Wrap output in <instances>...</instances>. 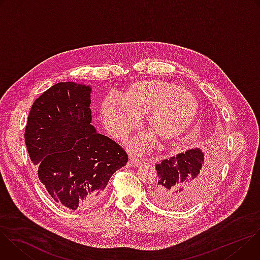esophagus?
Segmentation results:
<instances>
[{
  "mask_svg": "<svg viewBox=\"0 0 260 260\" xmlns=\"http://www.w3.org/2000/svg\"><path fill=\"white\" fill-rule=\"evenodd\" d=\"M140 164H141V160H139L138 158H135V157H131L128 162H127V166L129 168H135V167L140 166Z\"/></svg>",
  "mask_w": 260,
  "mask_h": 260,
  "instance_id": "34e87169",
  "label": "esophagus"
}]
</instances>
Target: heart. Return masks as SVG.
Returning a JSON list of instances; mask_svg holds the SVG:
<instances>
[{"label":"heart","mask_w":260,"mask_h":260,"mask_svg":"<svg viewBox=\"0 0 260 260\" xmlns=\"http://www.w3.org/2000/svg\"><path fill=\"white\" fill-rule=\"evenodd\" d=\"M198 113L194 96L175 84L160 80H144L129 86L124 98L108 95L102 105L104 123L117 140H124L138 126L139 117L146 114V124L162 141L180 137L192 123ZM132 147L136 151L150 149L151 139L142 136Z\"/></svg>","instance_id":"obj_1"}]
</instances>
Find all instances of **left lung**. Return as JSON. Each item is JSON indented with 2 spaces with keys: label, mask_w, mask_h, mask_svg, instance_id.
<instances>
[{
  "label": "left lung",
  "mask_w": 260,
  "mask_h": 260,
  "mask_svg": "<svg viewBox=\"0 0 260 260\" xmlns=\"http://www.w3.org/2000/svg\"><path fill=\"white\" fill-rule=\"evenodd\" d=\"M155 169L158 180L151 193L153 202L164 208H185L210 190L220 162L215 156L206 157L196 148L164 159Z\"/></svg>",
  "instance_id": "8db88e82"
}]
</instances>
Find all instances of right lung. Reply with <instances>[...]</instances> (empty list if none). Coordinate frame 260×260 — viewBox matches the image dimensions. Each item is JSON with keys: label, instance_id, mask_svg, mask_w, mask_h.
Returning a JSON list of instances; mask_svg holds the SVG:
<instances>
[{"label": "right lung", "instance_id": "add662e5", "mask_svg": "<svg viewBox=\"0 0 260 260\" xmlns=\"http://www.w3.org/2000/svg\"><path fill=\"white\" fill-rule=\"evenodd\" d=\"M90 87L59 82L34 102L24 141L49 197L70 210L87 209L128 160L123 148L90 124Z\"/></svg>", "mask_w": 260, "mask_h": 260}]
</instances>
